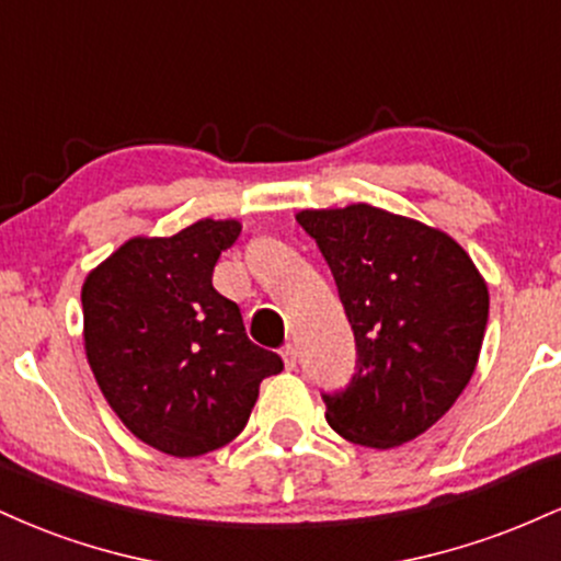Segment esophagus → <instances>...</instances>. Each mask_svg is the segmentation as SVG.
I'll return each mask as SVG.
<instances>
[{"label": "esophagus", "mask_w": 561, "mask_h": 561, "mask_svg": "<svg viewBox=\"0 0 561 561\" xmlns=\"http://www.w3.org/2000/svg\"><path fill=\"white\" fill-rule=\"evenodd\" d=\"M282 362H285V369H289V371L298 366V351H295V345L282 347Z\"/></svg>", "instance_id": "esophagus-1"}]
</instances>
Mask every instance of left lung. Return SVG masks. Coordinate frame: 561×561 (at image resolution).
Returning <instances> with one entry per match:
<instances>
[{
  "label": "left lung",
  "instance_id": "obj_1",
  "mask_svg": "<svg viewBox=\"0 0 561 561\" xmlns=\"http://www.w3.org/2000/svg\"><path fill=\"white\" fill-rule=\"evenodd\" d=\"M356 334V375L324 396L345 440L396 448L430 430L474 375L488 285L446 231L369 203L300 210Z\"/></svg>",
  "mask_w": 561,
  "mask_h": 561
}]
</instances>
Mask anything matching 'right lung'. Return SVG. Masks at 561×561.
<instances>
[{"label":"right lung","mask_w":561,"mask_h":561,"mask_svg":"<svg viewBox=\"0 0 561 561\" xmlns=\"http://www.w3.org/2000/svg\"><path fill=\"white\" fill-rule=\"evenodd\" d=\"M234 218H199L171 237H131L83 279V351L128 433L192 459L227 446L282 358L250 343L214 266L240 237Z\"/></svg>","instance_id":"obj_1"}]
</instances>
